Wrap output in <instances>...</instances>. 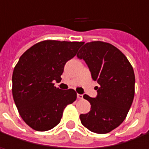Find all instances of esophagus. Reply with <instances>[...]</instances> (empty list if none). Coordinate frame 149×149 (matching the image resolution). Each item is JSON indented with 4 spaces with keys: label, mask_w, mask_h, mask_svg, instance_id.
I'll return each mask as SVG.
<instances>
[{
    "label": "esophagus",
    "mask_w": 149,
    "mask_h": 149,
    "mask_svg": "<svg viewBox=\"0 0 149 149\" xmlns=\"http://www.w3.org/2000/svg\"><path fill=\"white\" fill-rule=\"evenodd\" d=\"M77 97L78 99H83V95H82V94H77Z\"/></svg>",
    "instance_id": "34e87169"
}]
</instances>
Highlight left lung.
Instances as JSON below:
<instances>
[{
	"mask_svg": "<svg viewBox=\"0 0 149 149\" xmlns=\"http://www.w3.org/2000/svg\"><path fill=\"white\" fill-rule=\"evenodd\" d=\"M77 56L85 61L93 80L100 85L97 97L84 96L91 109L80 115L81 123L91 132L109 133L125 120L133 103V67L119 49L103 41L86 43Z\"/></svg>",
	"mask_w": 149,
	"mask_h": 149,
	"instance_id": "8db88e82",
	"label": "left lung"
}]
</instances>
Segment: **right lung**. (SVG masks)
I'll list each match as a JSON object with an SVG mask.
<instances>
[{"label": "right lung", "mask_w": 149, "mask_h": 149, "mask_svg": "<svg viewBox=\"0 0 149 149\" xmlns=\"http://www.w3.org/2000/svg\"><path fill=\"white\" fill-rule=\"evenodd\" d=\"M82 45L44 40L20 56L13 72L12 92L19 116L33 130L46 131L57 126L65 108L77 99L74 90L61 91L53 81H61L65 63Z\"/></svg>", "instance_id": "1"}]
</instances>
